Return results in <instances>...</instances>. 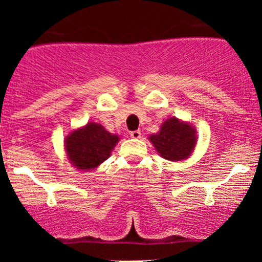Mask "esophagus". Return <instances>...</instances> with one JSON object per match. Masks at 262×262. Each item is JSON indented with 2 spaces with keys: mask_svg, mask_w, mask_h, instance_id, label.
<instances>
[{
  "mask_svg": "<svg viewBox=\"0 0 262 262\" xmlns=\"http://www.w3.org/2000/svg\"><path fill=\"white\" fill-rule=\"evenodd\" d=\"M130 137L134 138V139H139V138H141V132L140 130L130 132Z\"/></svg>",
  "mask_w": 262,
  "mask_h": 262,
  "instance_id": "esophagus-1",
  "label": "esophagus"
}]
</instances>
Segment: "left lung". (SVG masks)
<instances>
[{"label": "left lung", "mask_w": 262, "mask_h": 262, "mask_svg": "<svg viewBox=\"0 0 262 262\" xmlns=\"http://www.w3.org/2000/svg\"><path fill=\"white\" fill-rule=\"evenodd\" d=\"M164 159L179 161L187 158L196 144V132L187 123L171 118L161 125L159 134L149 138Z\"/></svg>", "instance_id": "left-lung-1"}]
</instances>
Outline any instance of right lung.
<instances>
[{"mask_svg":"<svg viewBox=\"0 0 262 262\" xmlns=\"http://www.w3.org/2000/svg\"><path fill=\"white\" fill-rule=\"evenodd\" d=\"M118 139L101 124L89 123L85 128L69 135L65 148L69 159L77 169L91 170L110 158Z\"/></svg>","mask_w":262,"mask_h":262,"instance_id":"1","label":"right lung"}]
</instances>
